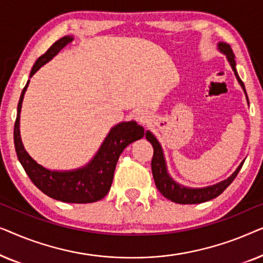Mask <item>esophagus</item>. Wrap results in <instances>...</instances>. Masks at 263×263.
<instances>
[{"label": "esophagus", "mask_w": 263, "mask_h": 263, "mask_svg": "<svg viewBox=\"0 0 263 263\" xmlns=\"http://www.w3.org/2000/svg\"><path fill=\"white\" fill-rule=\"evenodd\" d=\"M135 118H136V121L140 122V123L145 124L149 120V115L145 110H139L135 112Z\"/></svg>", "instance_id": "esophagus-1"}]
</instances>
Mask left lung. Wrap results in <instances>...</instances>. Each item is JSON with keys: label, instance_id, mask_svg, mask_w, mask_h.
Masks as SVG:
<instances>
[{"label": "left lung", "instance_id": "1", "mask_svg": "<svg viewBox=\"0 0 263 263\" xmlns=\"http://www.w3.org/2000/svg\"><path fill=\"white\" fill-rule=\"evenodd\" d=\"M219 49H220V51L224 52L226 57H228L229 62L231 64L233 71H235L237 80H238L240 86H242L244 89V92H246L243 81L240 80L238 74H237L235 55H233L231 46L229 44H225V43H219ZM247 99H248V96H247ZM146 139L152 143L153 149H154L152 163H151L154 182H156L158 190H159V192L163 194L167 200H171L172 202L181 203V204H194V203H202V202H206V201L214 199V197L220 195V194L224 192L230 184H231L233 179L237 177L239 170L243 166V163H242L238 166V168L233 172L231 177H229L226 181H222L221 183H218V184H215L213 186H208V188H202V189L185 188V186L179 185L176 182L172 181L170 176L167 175L166 166H165V160L163 157V151H161L159 142H158V140L154 138V135L151 134L149 132H147Z\"/></svg>", "mask_w": 263, "mask_h": 263}]
</instances>
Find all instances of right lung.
<instances>
[{
	"instance_id": "right-lung-1",
	"label": "right lung",
	"mask_w": 263,
	"mask_h": 263,
	"mask_svg": "<svg viewBox=\"0 0 263 263\" xmlns=\"http://www.w3.org/2000/svg\"><path fill=\"white\" fill-rule=\"evenodd\" d=\"M71 41H73V37L64 35L53 43L46 50V52L35 61L30 77H32L43 64L49 62L61 49ZM28 82L30 80L27 81L21 92L19 104H17L16 120L14 123V146H15L17 159L23 165L24 170L26 171L32 183L41 192L55 200L69 203H91L102 200L109 193L110 186L112 184L115 167H116L121 153L129 143L141 139L145 135L143 128L138 125L134 121L117 124L116 127L111 129L95 159L86 167L69 172L46 170L28 156L20 139L19 121L21 104H23Z\"/></svg>"
}]
</instances>
